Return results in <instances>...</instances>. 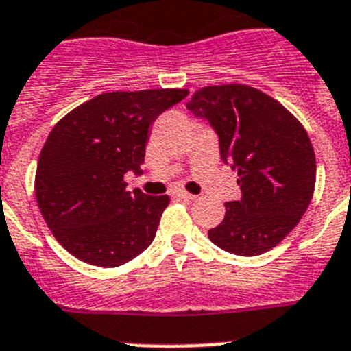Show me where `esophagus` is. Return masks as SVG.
<instances>
[{
    "label": "esophagus",
    "mask_w": 351,
    "mask_h": 351,
    "mask_svg": "<svg viewBox=\"0 0 351 351\" xmlns=\"http://www.w3.org/2000/svg\"><path fill=\"white\" fill-rule=\"evenodd\" d=\"M178 196L182 197V199H185V201H193V199H196V196H194V194H189L187 191H180Z\"/></svg>",
    "instance_id": "1"
}]
</instances>
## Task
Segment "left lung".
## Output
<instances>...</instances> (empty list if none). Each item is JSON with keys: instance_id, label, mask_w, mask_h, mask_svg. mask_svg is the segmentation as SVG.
Here are the masks:
<instances>
[{"instance_id": "obj_1", "label": "left lung", "mask_w": 351, "mask_h": 351, "mask_svg": "<svg viewBox=\"0 0 351 351\" xmlns=\"http://www.w3.org/2000/svg\"><path fill=\"white\" fill-rule=\"evenodd\" d=\"M187 109L217 132L222 162L239 173L242 191L208 239L237 256L270 251L297 226L315 193L316 158L306 129L282 104L247 84L201 88Z\"/></svg>"}]
</instances>
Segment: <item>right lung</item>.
<instances>
[{
    "label": "right lung",
    "instance_id": "obj_1",
    "mask_svg": "<svg viewBox=\"0 0 351 351\" xmlns=\"http://www.w3.org/2000/svg\"><path fill=\"white\" fill-rule=\"evenodd\" d=\"M189 90L111 91L81 104L53 127L38 157L35 196L45 224L84 263L120 267L155 239L169 196L127 191L141 173L148 129Z\"/></svg>",
    "mask_w": 351,
    "mask_h": 351
}]
</instances>
